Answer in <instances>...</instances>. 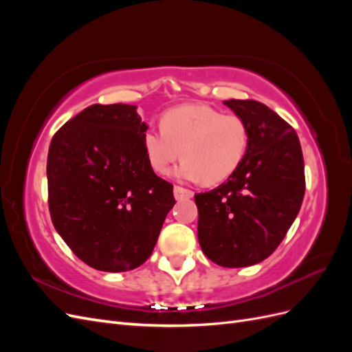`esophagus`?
<instances>
[{"instance_id": "1", "label": "esophagus", "mask_w": 352, "mask_h": 352, "mask_svg": "<svg viewBox=\"0 0 352 352\" xmlns=\"http://www.w3.org/2000/svg\"><path fill=\"white\" fill-rule=\"evenodd\" d=\"M173 192H175V198H176V199H185V198H190V197L194 195L192 190L186 189V188H184V186H179V185L175 186Z\"/></svg>"}]
</instances>
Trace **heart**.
<instances>
[{
    "mask_svg": "<svg viewBox=\"0 0 352 352\" xmlns=\"http://www.w3.org/2000/svg\"><path fill=\"white\" fill-rule=\"evenodd\" d=\"M250 145V126L238 114H223L204 104H185L162 117V127L144 133V151L155 173L164 175L177 160L184 180L214 185L236 172Z\"/></svg>",
    "mask_w": 352,
    "mask_h": 352,
    "instance_id": "obj_1",
    "label": "heart"
}]
</instances>
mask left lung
I'll use <instances>...</instances> for the list:
<instances>
[{"label": "left lung", "mask_w": 352, "mask_h": 352, "mask_svg": "<svg viewBox=\"0 0 352 352\" xmlns=\"http://www.w3.org/2000/svg\"><path fill=\"white\" fill-rule=\"evenodd\" d=\"M250 126V145L236 172L195 194L198 241L223 267H247L279 247L301 208L304 158L294 127L254 100L223 102Z\"/></svg>", "instance_id": "8db88e82"}]
</instances>
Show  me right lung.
Instances as JSON below:
<instances>
[{
    "mask_svg": "<svg viewBox=\"0 0 352 352\" xmlns=\"http://www.w3.org/2000/svg\"><path fill=\"white\" fill-rule=\"evenodd\" d=\"M148 126L136 105L94 104L52 136L47 160L52 225L78 258L101 272H127L150 257L173 185L144 151Z\"/></svg>",
    "mask_w": 352,
    "mask_h": 352,
    "instance_id": "right-lung-1",
    "label": "right lung"
}]
</instances>
